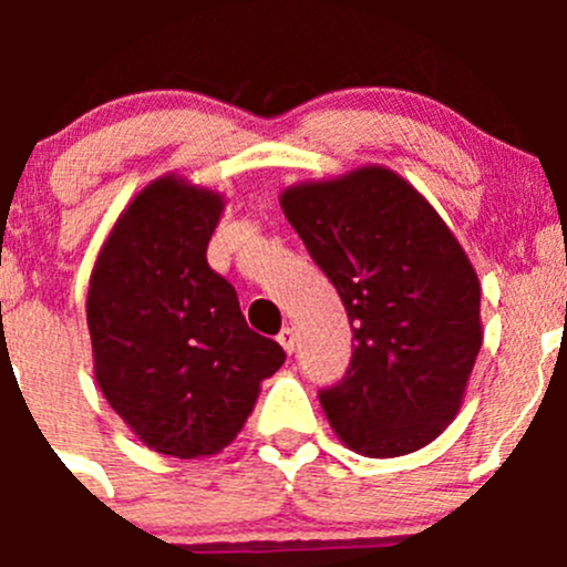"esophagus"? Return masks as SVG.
<instances>
[{"label": "esophagus", "instance_id": "1", "mask_svg": "<svg viewBox=\"0 0 567 567\" xmlns=\"http://www.w3.org/2000/svg\"><path fill=\"white\" fill-rule=\"evenodd\" d=\"M277 340H279V346L285 348V351L293 353L296 351V329H293V326H285V329L277 334Z\"/></svg>", "mask_w": 567, "mask_h": 567}]
</instances>
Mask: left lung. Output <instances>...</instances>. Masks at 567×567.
Listing matches in <instances>:
<instances>
[{
  "mask_svg": "<svg viewBox=\"0 0 567 567\" xmlns=\"http://www.w3.org/2000/svg\"><path fill=\"white\" fill-rule=\"evenodd\" d=\"M282 210L353 331L346 375L318 392L334 433L375 458L431 444L458 414L483 346L480 282L461 244L384 167L288 188Z\"/></svg>",
  "mask_w": 567,
  "mask_h": 567,
  "instance_id": "1",
  "label": "left lung"
}]
</instances>
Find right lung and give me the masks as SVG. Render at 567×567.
I'll return each mask as SVG.
<instances>
[{"label":"right lung","instance_id":"right-lung-1","mask_svg":"<svg viewBox=\"0 0 567 567\" xmlns=\"http://www.w3.org/2000/svg\"><path fill=\"white\" fill-rule=\"evenodd\" d=\"M219 194L158 177L125 208L90 277L95 379L156 453L203 458L238 436L260 381L285 362L247 326L238 293L208 266Z\"/></svg>","mask_w":567,"mask_h":567}]
</instances>
